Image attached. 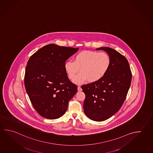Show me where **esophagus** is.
Masks as SVG:
<instances>
[{
	"mask_svg": "<svg viewBox=\"0 0 153 153\" xmlns=\"http://www.w3.org/2000/svg\"><path fill=\"white\" fill-rule=\"evenodd\" d=\"M77 89L78 91H81L82 90V88H80V86H78L77 88Z\"/></svg>",
	"mask_w": 153,
	"mask_h": 153,
	"instance_id": "34e87169",
	"label": "esophagus"
}]
</instances>
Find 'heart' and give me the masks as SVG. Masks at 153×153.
I'll return each mask as SVG.
<instances>
[{
  "label": "heart",
  "mask_w": 153,
  "mask_h": 153,
  "mask_svg": "<svg viewBox=\"0 0 153 153\" xmlns=\"http://www.w3.org/2000/svg\"><path fill=\"white\" fill-rule=\"evenodd\" d=\"M111 65L109 55L104 52L83 51L78 53L74 58V61L65 63V72L70 79L73 80L80 69V73L74 82L80 84L88 80L94 83L101 79L107 73Z\"/></svg>",
  "instance_id": "1"
}]
</instances>
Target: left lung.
Here are the masks:
<instances>
[{"label": "left lung", "mask_w": 153, "mask_h": 153, "mask_svg": "<svg viewBox=\"0 0 153 153\" xmlns=\"http://www.w3.org/2000/svg\"><path fill=\"white\" fill-rule=\"evenodd\" d=\"M111 59V65L101 79L81 86L85 94L83 108L92 120L102 121L120 108L126 99L131 80V70L126 57L113 49L101 47Z\"/></svg>", "instance_id": "obj_1"}]
</instances>
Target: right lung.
<instances>
[{
    "mask_svg": "<svg viewBox=\"0 0 153 153\" xmlns=\"http://www.w3.org/2000/svg\"><path fill=\"white\" fill-rule=\"evenodd\" d=\"M78 49L49 44L36 51L28 61L25 86L33 107L44 118L62 117L76 94L77 86L69 79L65 65Z\"/></svg>",
    "mask_w": 153,
    "mask_h": 153,
    "instance_id": "1",
    "label": "right lung"
}]
</instances>
